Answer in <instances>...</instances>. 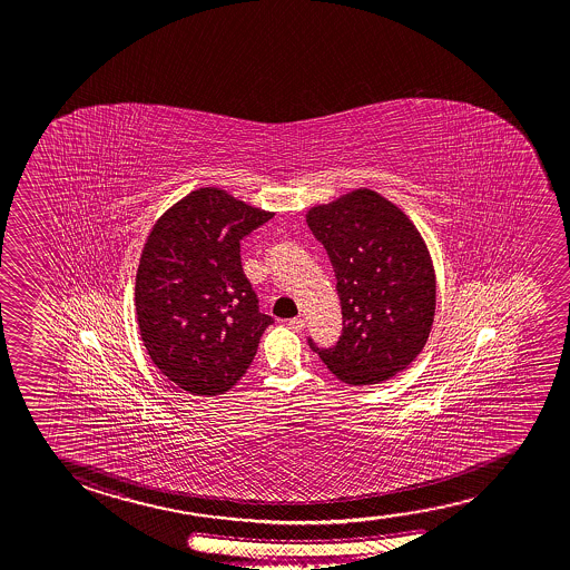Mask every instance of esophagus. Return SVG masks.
<instances>
[{"label": "esophagus", "mask_w": 570, "mask_h": 570, "mask_svg": "<svg viewBox=\"0 0 570 570\" xmlns=\"http://www.w3.org/2000/svg\"><path fill=\"white\" fill-rule=\"evenodd\" d=\"M288 326L292 327L294 332H299V330H304L306 322H304V317H292L288 322Z\"/></svg>", "instance_id": "34e87169"}]
</instances>
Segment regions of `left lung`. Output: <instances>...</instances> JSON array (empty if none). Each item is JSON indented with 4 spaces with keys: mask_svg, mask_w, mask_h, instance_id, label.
I'll list each match as a JSON object with an SVG mask.
<instances>
[{
    "mask_svg": "<svg viewBox=\"0 0 570 570\" xmlns=\"http://www.w3.org/2000/svg\"><path fill=\"white\" fill-rule=\"evenodd\" d=\"M309 230L336 272L342 336L308 344L350 385L400 374L421 354L435 316V271L428 246L402 208L370 188L309 208Z\"/></svg>",
    "mask_w": 570,
    "mask_h": 570,
    "instance_id": "obj_1",
    "label": "left lung"
}]
</instances>
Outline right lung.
<instances>
[{"mask_svg":"<svg viewBox=\"0 0 570 570\" xmlns=\"http://www.w3.org/2000/svg\"><path fill=\"white\" fill-rule=\"evenodd\" d=\"M272 216L206 187L153 226L135 284L137 322L153 364L180 390L228 392L274 324L258 309L240 261V240Z\"/></svg>","mask_w":570,"mask_h":570,"instance_id":"right-lung-1","label":"right lung"}]
</instances>
